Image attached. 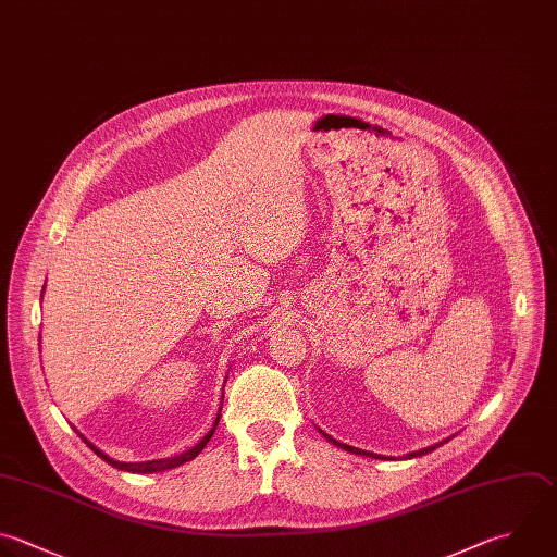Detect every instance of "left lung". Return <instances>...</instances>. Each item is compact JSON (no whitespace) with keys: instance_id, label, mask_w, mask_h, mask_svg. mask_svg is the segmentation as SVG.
Wrapping results in <instances>:
<instances>
[{"instance_id":"1","label":"left lung","mask_w":557,"mask_h":557,"mask_svg":"<svg viewBox=\"0 0 557 557\" xmlns=\"http://www.w3.org/2000/svg\"><path fill=\"white\" fill-rule=\"evenodd\" d=\"M320 433L329 440V442H333L335 446H339V448H344V450H348V453H355V455H368V457H374V459H383L381 455H376V453H370V450H361V448H355V446H348V444H344V442H337L335 437H331L329 433H324L322 429H320ZM435 446H440V444H435ZM435 446H429V448H422V450H416V453H409V457H420V455H426V453H431Z\"/></svg>"}]
</instances>
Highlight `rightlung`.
Instances as JSON below:
<instances>
[{"label": "right lung", "mask_w": 557, "mask_h": 557, "mask_svg": "<svg viewBox=\"0 0 557 557\" xmlns=\"http://www.w3.org/2000/svg\"><path fill=\"white\" fill-rule=\"evenodd\" d=\"M222 400H224V396H222ZM222 409V407H220ZM218 422H220V413H218V418H215V422H213V426H211V431L196 444V446H191L189 450H185V453H181V455H176V457H168V459H152V461H117V459H113V457H109L107 453H102L96 444H91L85 435H81L83 440H85V444L98 455V457H102L107 463H111V466H115V468H120V470H126V472H163V470H170V468H176V466H181V463H185V461H189V459H194V457H198L200 453H202V448L207 446V442L211 440V435L215 433V426H218Z\"/></svg>", "instance_id": "1"}]
</instances>
